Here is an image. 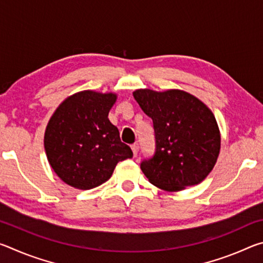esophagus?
I'll return each instance as SVG.
<instances>
[{"instance_id":"esophagus-1","label":"esophagus","mask_w":263,"mask_h":263,"mask_svg":"<svg viewBox=\"0 0 263 263\" xmlns=\"http://www.w3.org/2000/svg\"><path fill=\"white\" fill-rule=\"evenodd\" d=\"M131 148H132L133 155H135V157H137V154H138V151H139V144H133V145L131 146Z\"/></svg>"}]
</instances>
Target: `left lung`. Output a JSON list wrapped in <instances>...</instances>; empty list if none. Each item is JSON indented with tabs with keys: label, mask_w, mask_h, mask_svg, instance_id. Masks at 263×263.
<instances>
[{
	"label": "left lung",
	"mask_w": 263,
	"mask_h": 263,
	"mask_svg": "<svg viewBox=\"0 0 263 263\" xmlns=\"http://www.w3.org/2000/svg\"><path fill=\"white\" fill-rule=\"evenodd\" d=\"M133 97L153 122L154 153L140 162L151 183L177 191L202 182L220 149L219 130L211 110L182 90L139 89Z\"/></svg>",
	"instance_id": "8db88e82"
}]
</instances>
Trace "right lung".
I'll return each mask as SVG.
<instances>
[{
  "mask_svg": "<svg viewBox=\"0 0 263 263\" xmlns=\"http://www.w3.org/2000/svg\"><path fill=\"white\" fill-rule=\"evenodd\" d=\"M115 102V94L78 92L62 102L48 122L44 139L48 162L74 188L101 185L112 175L116 164L133 157L108 118Z\"/></svg>",
  "mask_w": 263,
  "mask_h": 263,
  "instance_id": "obj_1",
  "label": "right lung"
}]
</instances>
